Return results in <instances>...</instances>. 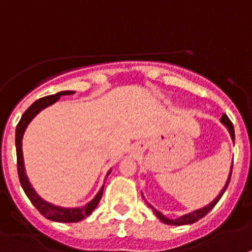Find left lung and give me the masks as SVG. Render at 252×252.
<instances>
[{
	"instance_id": "obj_1",
	"label": "left lung",
	"mask_w": 252,
	"mask_h": 252,
	"mask_svg": "<svg viewBox=\"0 0 252 252\" xmlns=\"http://www.w3.org/2000/svg\"><path fill=\"white\" fill-rule=\"evenodd\" d=\"M220 122L224 124V126H226V129L229 130V134H230V137H232V140L234 141V128H233V124L232 122L229 120L228 116L224 114V115L221 116V119H220ZM232 169H233V163H232V167H230V173H229V177L228 180H226V183H225V186L222 188V190L220 191V194H219L218 197L215 198L214 200H212L211 203L207 204V206H204L203 208H199V210H195V211L193 212H190V214H186V215H183L181 218L179 219H175V220H172V219H168V218H165L164 215L161 214V212H159L158 210H155L151 204H149V207L153 210V212H154L157 216H158V219L160 220L161 222H164V224H168V225H186V224H194V222H197L198 220H200V219L203 218V216H206V215L208 214V212L211 211L212 208L215 207V204L218 203L219 200H220V198L222 197V194H224V191L226 190V188H228L229 185V181H230V176H232Z\"/></svg>"
}]
</instances>
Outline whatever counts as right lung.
Masks as SVG:
<instances>
[{
    "label": "right lung",
    "instance_id": "1",
    "mask_svg": "<svg viewBox=\"0 0 252 252\" xmlns=\"http://www.w3.org/2000/svg\"><path fill=\"white\" fill-rule=\"evenodd\" d=\"M75 92L72 91H64L59 92L57 94H53V95H48V97L40 98L36 102H33L30 107L27 108L26 112L22 116L20 122L18 123L15 130V146H16V164H18V175H19V181L20 185L23 188L24 193L28 197V199L32 202L34 207L37 208L38 212H40L42 216H45L49 220H53V221L58 222H77L83 219L88 218L92 212L94 211V208L97 207L99 200L102 198V193H103V186H102L99 191L97 193V195L93 198V199L87 203L83 207H75V208H66V207H59V206H54V204L49 203L46 200H44L42 198L38 195L34 189L32 188L31 183L28 181V177H27L26 169H24V160H23V151H22V140H23V134L26 132L27 126L32 122L34 116L37 115L41 110H44L48 106L53 105L55 102L58 101L59 98L62 95H71ZM111 169L108 171L106 177L110 175Z\"/></svg>",
    "mask_w": 252,
    "mask_h": 252
}]
</instances>
